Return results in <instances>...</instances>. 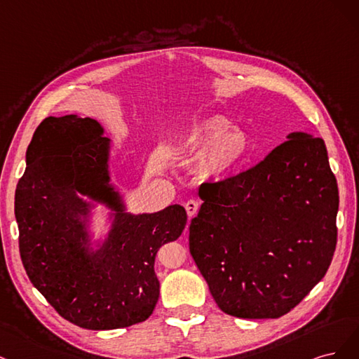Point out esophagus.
<instances>
[{
	"label": "esophagus",
	"instance_id": "esophagus-1",
	"mask_svg": "<svg viewBox=\"0 0 359 359\" xmlns=\"http://www.w3.org/2000/svg\"><path fill=\"white\" fill-rule=\"evenodd\" d=\"M184 207H187L188 216H189V217H194L196 213H198V210H200V203L196 201V200H189V201H187V204H184Z\"/></svg>",
	"mask_w": 359,
	"mask_h": 359
}]
</instances>
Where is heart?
<instances>
[{
    "instance_id": "1",
    "label": "heart",
    "mask_w": 359,
    "mask_h": 359,
    "mask_svg": "<svg viewBox=\"0 0 359 359\" xmlns=\"http://www.w3.org/2000/svg\"><path fill=\"white\" fill-rule=\"evenodd\" d=\"M182 154L196 155L194 172L200 180L221 179L233 171L250 149V137L231 126L221 114H209L187 123L176 137Z\"/></svg>"
}]
</instances>
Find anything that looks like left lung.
Listing matches in <instances>:
<instances>
[{
    "mask_svg": "<svg viewBox=\"0 0 359 359\" xmlns=\"http://www.w3.org/2000/svg\"><path fill=\"white\" fill-rule=\"evenodd\" d=\"M189 250L226 315L276 319L325 276L339 188L319 137L292 133L257 165L198 189Z\"/></svg>",
    "mask_w": 359,
    "mask_h": 359,
    "instance_id": "left-lung-1",
    "label": "left lung"
}]
</instances>
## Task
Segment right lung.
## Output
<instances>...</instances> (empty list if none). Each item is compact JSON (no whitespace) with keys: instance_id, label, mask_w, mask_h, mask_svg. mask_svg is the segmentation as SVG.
I'll use <instances>...</instances> for the list:
<instances>
[{"instance_id":"obj_1","label":"right lung","mask_w":359,"mask_h":359,"mask_svg":"<svg viewBox=\"0 0 359 359\" xmlns=\"http://www.w3.org/2000/svg\"><path fill=\"white\" fill-rule=\"evenodd\" d=\"M102 126L76 114L46 118L27 150L15 195L22 264L49 304L86 330H114L146 320L156 306L158 249L180 237L179 204L131 215L110 184V140ZM86 194L114 210L108 238L92 251Z\"/></svg>"}]
</instances>
